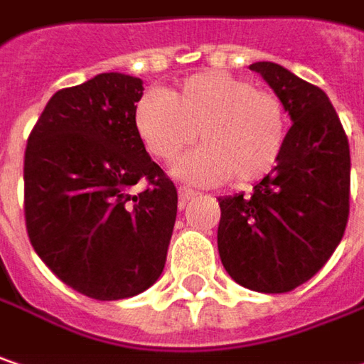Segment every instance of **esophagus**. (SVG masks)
Instances as JSON below:
<instances>
[{
    "label": "esophagus",
    "instance_id": "esophagus-1",
    "mask_svg": "<svg viewBox=\"0 0 364 364\" xmlns=\"http://www.w3.org/2000/svg\"><path fill=\"white\" fill-rule=\"evenodd\" d=\"M193 196H196V191H191V189H187V187H179V203H181V205H185Z\"/></svg>",
    "mask_w": 364,
    "mask_h": 364
}]
</instances>
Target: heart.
I'll use <instances>...</instances> for the list:
<instances>
[{
  "mask_svg": "<svg viewBox=\"0 0 364 364\" xmlns=\"http://www.w3.org/2000/svg\"><path fill=\"white\" fill-rule=\"evenodd\" d=\"M136 127L148 150L173 161L196 138L203 146L175 162V175L196 185L259 181L276 166L287 141L280 98L253 82L205 72L166 92H146L136 107Z\"/></svg>",
  "mask_w": 364,
  "mask_h": 364,
  "instance_id": "1",
  "label": "heart"
}]
</instances>
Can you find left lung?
Listing matches in <instances>:
<instances>
[{"label":"left lung","instance_id":"left-lung-1","mask_svg":"<svg viewBox=\"0 0 364 364\" xmlns=\"http://www.w3.org/2000/svg\"><path fill=\"white\" fill-rule=\"evenodd\" d=\"M280 98L292 127L276 166L251 196L218 198V253L228 276L257 292H289L340 245L350 208V148L328 95L289 72L249 65Z\"/></svg>","mask_w":364,"mask_h":364}]
</instances>
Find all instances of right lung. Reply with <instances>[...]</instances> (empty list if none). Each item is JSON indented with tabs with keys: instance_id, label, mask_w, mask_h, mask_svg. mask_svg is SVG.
Masks as SVG:
<instances>
[{
	"instance_id": "1",
	"label": "right lung",
	"mask_w": 364,
	"mask_h": 364,
	"mask_svg": "<svg viewBox=\"0 0 364 364\" xmlns=\"http://www.w3.org/2000/svg\"><path fill=\"white\" fill-rule=\"evenodd\" d=\"M144 82L98 74L55 92L24 154V216L36 255L97 301L136 296L161 278L177 189L136 127ZM138 181L149 187L131 189Z\"/></svg>"
}]
</instances>
